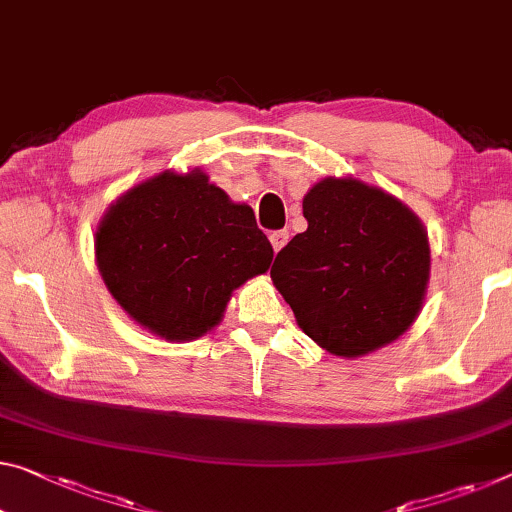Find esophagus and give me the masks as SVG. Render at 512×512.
I'll use <instances>...</instances> for the list:
<instances>
[{"label":"esophagus","mask_w":512,"mask_h":512,"mask_svg":"<svg viewBox=\"0 0 512 512\" xmlns=\"http://www.w3.org/2000/svg\"><path fill=\"white\" fill-rule=\"evenodd\" d=\"M288 238H290V233H288L286 229L272 231V233H270V242H272V249H274V251H279V249H283V247H286V242H288Z\"/></svg>","instance_id":"obj_1"}]
</instances>
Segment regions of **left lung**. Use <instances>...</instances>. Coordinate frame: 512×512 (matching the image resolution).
Here are the masks:
<instances>
[{"label":"left lung","mask_w":512,"mask_h":512,"mask_svg":"<svg viewBox=\"0 0 512 512\" xmlns=\"http://www.w3.org/2000/svg\"><path fill=\"white\" fill-rule=\"evenodd\" d=\"M306 231L270 270L297 325L320 348L359 357L382 348L419 316L430 247L398 199L355 178H325L304 196Z\"/></svg>","instance_id":"1"}]
</instances>
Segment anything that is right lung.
Masks as SVG:
<instances>
[{"label": "right lung", "mask_w": 512, "mask_h": 512, "mask_svg": "<svg viewBox=\"0 0 512 512\" xmlns=\"http://www.w3.org/2000/svg\"><path fill=\"white\" fill-rule=\"evenodd\" d=\"M272 245L254 210L201 171L162 174L114 203L96 233L109 293L151 332L190 341L222 320L233 288L263 274Z\"/></svg>", "instance_id": "add662e5"}]
</instances>
